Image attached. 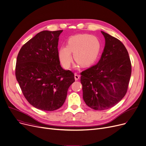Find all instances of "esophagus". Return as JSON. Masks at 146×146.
Returning <instances> with one entry per match:
<instances>
[{"label":"esophagus","instance_id":"1","mask_svg":"<svg viewBox=\"0 0 146 146\" xmlns=\"http://www.w3.org/2000/svg\"><path fill=\"white\" fill-rule=\"evenodd\" d=\"M74 77H75V81H78V80H79V79H80V75H77L76 74H75Z\"/></svg>","mask_w":146,"mask_h":146}]
</instances>
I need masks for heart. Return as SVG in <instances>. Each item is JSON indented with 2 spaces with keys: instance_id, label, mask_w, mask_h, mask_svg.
I'll use <instances>...</instances> for the list:
<instances>
[{
  "instance_id": "obj_1",
  "label": "heart",
  "mask_w": 146,
  "mask_h": 146,
  "mask_svg": "<svg viewBox=\"0 0 146 146\" xmlns=\"http://www.w3.org/2000/svg\"><path fill=\"white\" fill-rule=\"evenodd\" d=\"M100 48V41L96 37L87 34L77 35L69 38L66 46H62L60 48L58 57L66 69L70 68L72 62L71 52L74 60L77 62V66L80 64L87 66L96 60Z\"/></svg>"
}]
</instances>
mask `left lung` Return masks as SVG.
Returning <instances> with one entry per match:
<instances>
[{
  "instance_id": "1",
  "label": "left lung",
  "mask_w": 146,
  "mask_h": 146,
  "mask_svg": "<svg viewBox=\"0 0 146 146\" xmlns=\"http://www.w3.org/2000/svg\"><path fill=\"white\" fill-rule=\"evenodd\" d=\"M101 33L105 45L100 60L81 73L84 102L97 110L109 109L120 101L127 92L131 73L125 46L116 38Z\"/></svg>"
}]
</instances>
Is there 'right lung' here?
<instances>
[{
	"label": "right lung",
	"mask_w": 146,
	"mask_h": 146,
	"mask_svg": "<svg viewBox=\"0 0 146 146\" xmlns=\"http://www.w3.org/2000/svg\"><path fill=\"white\" fill-rule=\"evenodd\" d=\"M63 30H45L22 47L18 54L16 77L27 101L38 109L53 111L61 108L74 74L64 70L58 57L59 36Z\"/></svg>",
	"instance_id": "obj_1"
}]
</instances>
